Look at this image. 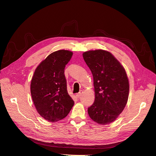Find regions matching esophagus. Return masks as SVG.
Here are the masks:
<instances>
[{"label":"esophagus","instance_id":"1","mask_svg":"<svg viewBox=\"0 0 156 156\" xmlns=\"http://www.w3.org/2000/svg\"><path fill=\"white\" fill-rule=\"evenodd\" d=\"M83 90H80L79 91V93H77V94H76V97L77 98H80V96H81V94H83Z\"/></svg>","mask_w":156,"mask_h":156}]
</instances>
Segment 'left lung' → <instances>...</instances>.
Returning <instances> with one entry per match:
<instances>
[{"label":"left lung","instance_id":"1","mask_svg":"<svg viewBox=\"0 0 156 156\" xmlns=\"http://www.w3.org/2000/svg\"><path fill=\"white\" fill-rule=\"evenodd\" d=\"M94 80L95 100L88 108L90 119L100 125L116 120L129 96V84L123 66L110 52L90 50L83 53Z\"/></svg>","mask_w":156,"mask_h":156}]
</instances>
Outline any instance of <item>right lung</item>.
<instances>
[{
  "label": "right lung",
  "instance_id": "1",
  "mask_svg": "<svg viewBox=\"0 0 156 156\" xmlns=\"http://www.w3.org/2000/svg\"><path fill=\"white\" fill-rule=\"evenodd\" d=\"M73 52L58 50L49 55L36 68L30 83L33 103L38 114L56 122L66 116L74 105L67 91L64 68Z\"/></svg>",
  "mask_w": 156,
  "mask_h": 156
}]
</instances>
